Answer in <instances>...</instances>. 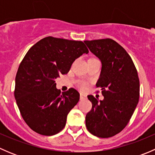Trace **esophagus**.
<instances>
[{
    "label": "esophagus",
    "mask_w": 155,
    "mask_h": 155,
    "mask_svg": "<svg viewBox=\"0 0 155 155\" xmlns=\"http://www.w3.org/2000/svg\"><path fill=\"white\" fill-rule=\"evenodd\" d=\"M87 98L86 95L83 94H80V100L81 101H83V100H85Z\"/></svg>",
    "instance_id": "34e87169"
}]
</instances>
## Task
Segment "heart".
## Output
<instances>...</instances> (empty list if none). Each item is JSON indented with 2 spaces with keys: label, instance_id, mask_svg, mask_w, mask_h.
Segmentation results:
<instances>
[{
  "label": "heart",
  "instance_id": "b5f03b06",
  "mask_svg": "<svg viewBox=\"0 0 155 155\" xmlns=\"http://www.w3.org/2000/svg\"><path fill=\"white\" fill-rule=\"evenodd\" d=\"M79 87H80L81 89H85V87H86V85H85V83H80L79 84Z\"/></svg>",
  "mask_w": 155,
  "mask_h": 155
}]
</instances>
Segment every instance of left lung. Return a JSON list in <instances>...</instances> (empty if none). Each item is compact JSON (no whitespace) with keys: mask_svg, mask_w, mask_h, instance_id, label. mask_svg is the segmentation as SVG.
I'll list each match as a JSON object with an SVG mask.
<instances>
[{"mask_svg":"<svg viewBox=\"0 0 155 155\" xmlns=\"http://www.w3.org/2000/svg\"><path fill=\"white\" fill-rule=\"evenodd\" d=\"M90 51L102 63L96 84L104 97L87 98L91 110L85 117L87 130L101 138L121 132L129 122L140 99V79L137 68L126 50L112 39L85 40Z\"/></svg>","mask_w":155,"mask_h":155,"instance_id":"8db88e82","label":"left lung"}]
</instances>
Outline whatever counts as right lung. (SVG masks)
Listing matches in <instances>:
<instances>
[{
  "mask_svg": "<svg viewBox=\"0 0 155 155\" xmlns=\"http://www.w3.org/2000/svg\"><path fill=\"white\" fill-rule=\"evenodd\" d=\"M84 53L88 49L83 42L47 37L34 44L21 61L14 96L24 121L37 134L52 136L65 127L79 93L70 87L61 94L55 79L68 73Z\"/></svg>",
  "mask_w": 155,
  "mask_h": 155,
  "instance_id": "add662e5",
  "label": "right lung"
}]
</instances>
